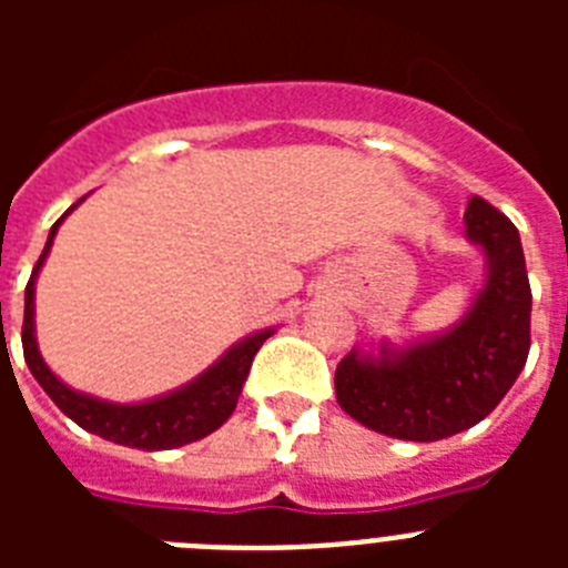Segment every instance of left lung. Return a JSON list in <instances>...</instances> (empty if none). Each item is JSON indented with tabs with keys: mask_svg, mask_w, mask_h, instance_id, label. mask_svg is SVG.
Here are the masks:
<instances>
[{
	"mask_svg": "<svg viewBox=\"0 0 568 568\" xmlns=\"http://www.w3.org/2000/svg\"><path fill=\"white\" fill-rule=\"evenodd\" d=\"M466 239L484 253V284L444 333L375 353L353 349L335 369L341 409L366 429L400 440L449 438L504 400L529 355L531 290L515 224L471 195Z\"/></svg>",
	"mask_w": 568,
	"mask_h": 568,
	"instance_id": "1",
	"label": "left lung"
}]
</instances>
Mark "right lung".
<instances>
[{
    "label": "right lung",
    "mask_w": 568,
    "mask_h": 568,
    "mask_svg": "<svg viewBox=\"0 0 568 568\" xmlns=\"http://www.w3.org/2000/svg\"><path fill=\"white\" fill-rule=\"evenodd\" d=\"M82 202L84 199H79L77 204ZM77 204H73V207H77ZM73 207L50 227L48 244H44L37 267L30 273L28 287H24L22 349L24 361H28V369L33 373V378L39 381V386H42L44 393L50 395V400H53L70 420H77L82 429H88V433L99 435V438L104 440L130 446V449L159 453V449H175V446L207 438L210 433H215V429L233 415L241 389H244V381H247L250 375V366H253L255 353H258V346L264 344L275 329H261V333L241 338L239 344L230 346L227 353L215 361L213 366H207L202 375H195L193 381H187V384L173 389V393H164L159 395V398L139 400V404H113V400H102L97 398V395L79 393V389L68 386L62 378H57V375L50 373V366L44 364L42 353H39L37 321H33L37 304H33V298H37V275L39 270H42L44 258H48L50 247H53L59 224L73 213Z\"/></svg>",
    "instance_id": "obj_1"
}]
</instances>
